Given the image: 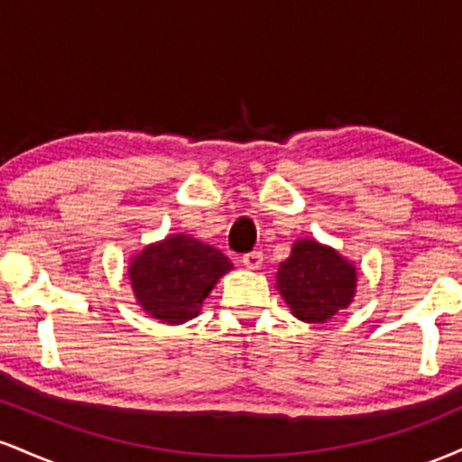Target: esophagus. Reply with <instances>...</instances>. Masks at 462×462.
<instances>
[{"instance_id": "34e87169", "label": "esophagus", "mask_w": 462, "mask_h": 462, "mask_svg": "<svg viewBox=\"0 0 462 462\" xmlns=\"http://www.w3.org/2000/svg\"><path fill=\"white\" fill-rule=\"evenodd\" d=\"M241 263H243V267L256 272V269H261V264H263V254L261 252H249V254H245V256H243Z\"/></svg>"}]
</instances>
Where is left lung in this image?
<instances>
[{
    "instance_id": "left-lung-1",
    "label": "left lung",
    "mask_w": 462,
    "mask_h": 462,
    "mask_svg": "<svg viewBox=\"0 0 462 462\" xmlns=\"http://www.w3.org/2000/svg\"><path fill=\"white\" fill-rule=\"evenodd\" d=\"M356 282V264L315 238H298L275 273V289L293 317L306 323H326L346 310Z\"/></svg>"
}]
</instances>
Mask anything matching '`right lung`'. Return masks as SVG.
I'll use <instances>...</instances> for the list:
<instances>
[{"instance_id":"obj_1","label":"right lung","mask_w":462,"mask_h":462,"mask_svg":"<svg viewBox=\"0 0 462 462\" xmlns=\"http://www.w3.org/2000/svg\"><path fill=\"white\" fill-rule=\"evenodd\" d=\"M227 272H232L230 258L187 232L150 243L128 264L136 304L169 326L198 317L204 300Z\"/></svg>"}]
</instances>
